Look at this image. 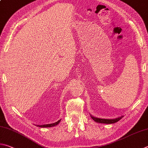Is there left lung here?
Wrapping results in <instances>:
<instances>
[{
    "instance_id": "left-lung-1",
    "label": "left lung",
    "mask_w": 148,
    "mask_h": 148,
    "mask_svg": "<svg viewBox=\"0 0 148 148\" xmlns=\"http://www.w3.org/2000/svg\"><path fill=\"white\" fill-rule=\"evenodd\" d=\"M91 119H92L93 120H95L96 122L97 123H106V124H111V123H114L122 119L123 118V116H120L116 118V119H100V118H97V117H95L92 116L90 114Z\"/></svg>"
}]
</instances>
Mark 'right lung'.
<instances>
[{
	"mask_svg": "<svg viewBox=\"0 0 148 148\" xmlns=\"http://www.w3.org/2000/svg\"><path fill=\"white\" fill-rule=\"evenodd\" d=\"M61 120H58V122H56L55 123H49V124H45V125H36L37 127H53V126L57 125L58 124H59V123L60 122Z\"/></svg>",
	"mask_w": 148,
	"mask_h": 148,
	"instance_id": "obj_1",
	"label": "right lung"
}]
</instances>
